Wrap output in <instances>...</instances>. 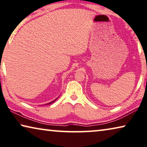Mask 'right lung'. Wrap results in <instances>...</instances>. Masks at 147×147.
Instances as JSON below:
<instances>
[{"label":"right lung","instance_id":"right-lung-1","mask_svg":"<svg viewBox=\"0 0 147 147\" xmlns=\"http://www.w3.org/2000/svg\"><path fill=\"white\" fill-rule=\"evenodd\" d=\"M57 99H55V100H54V101H53V102H50V103H49V104H47V105H48V104H52V103H53V102H55V100H57Z\"/></svg>","mask_w":147,"mask_h":147}]
</instances>
